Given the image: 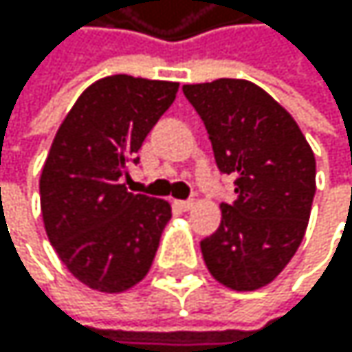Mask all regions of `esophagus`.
<instances>
[{"mask_svg":"<svg viewBox=\"0 0 352 352\" xmlns=\"http://www.w3.org/2000/svg\"><path fill=\"white\" fill-rule=\"evenodd\" d=\"M175 205H177L182 211H190L194 207V200H175Z\"/></svg>","mask_w":352,"mask_h":352,"instance_id":"esophagus-1","label":"esophagus"}]
</instances>
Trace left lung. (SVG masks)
Masks as SVG:
<instances>
[{"label": "left lung", "instance_id": "obj_1", "mask_svg": "<svg viewBox=\"0 0 352 352\" xmlns=\"http://www.w3.org/2000/svg\"><path fill=\"white\" fill-rule=\"evenodd\" d=\"M209 133L217 168L232 175L236 200L200 241L209 272L234 292L268 285L298 251L315 198V154L296 120L266 90L221 78L186 84Z\"/></svg>", "mask_w": 352, "mask_h": 352}]
</instances>
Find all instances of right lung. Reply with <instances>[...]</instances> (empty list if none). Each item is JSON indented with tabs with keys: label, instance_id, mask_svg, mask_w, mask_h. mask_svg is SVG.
<instances>
[{
	"label": "right lung",
	"instance_id": "obj_1",
	"mask_svg": "<svg viewBox=\"0 0 352 352\" xmlns=\"http://www.w3.org/2000/svg\"><path fill=\"white\" fill-rule=\"evenodd\" d=\"M177 88L124 74L97 80L56 131L39 177L44 228L60 262L90 289L126 292L154 262L170 205L131 194L120 179Z\"/></svg>",
	"mask_w": 352,
	"mask_h": 352
}]
</instances>
